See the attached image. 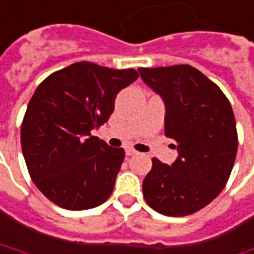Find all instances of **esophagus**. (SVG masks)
<instances>
[{"label": "esophagus", "instance_id": "34e87169", "mask_svg": "<svg viewBox=\"0 0 254 254\" xmlns=\"http://www.w3.org/2000/svg\"><path fill=\"white\" fill-rule=\"evenodd\" d=\"M135 154H137V152H136L135 149H127V156H135Z\"/></svg>", "mask_w": 254, "mask_h": 254}]
</instances>
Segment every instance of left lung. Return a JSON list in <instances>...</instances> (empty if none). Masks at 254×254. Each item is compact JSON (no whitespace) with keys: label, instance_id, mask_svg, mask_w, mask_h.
Here are the masks:
<instances>
[{"label":"left lung","instance_id":"obj_1","mask_svg":"<svg viewBox=\"0 0 254 254\" xmlns=\"http://www.w3.org/2000/svg\"><path fill=\"white\" fill-rule=\"evenodd\" d=\"M139 73L162 95L164 133L179 150L171 166L152 159L143 197L163 215L194 214L219 195L233 169L238 130L231 102L214 81L188 64L140 67Z\"/></svg>","mask_w":254,"mask_h":254}]
</instances>
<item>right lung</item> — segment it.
<instances>
[{
  "label": "right lung",
  "mask_w": 254,
  "mask_h": 254,
  "mask_svg": "<svg viewBox=\"0 0 254 254\" xmlns=\"http://www.w3.org/2000/svg\"><path fill=\"white\" fill-rule=\"evenodd\" d=\"M137 77L135 68L78 62L38 85L21 125V144L31 179L53 204L81 211L110 198L125 150L91 130L110 119L117 94Z\"/></svg>",
  "instance_id": "1"
}]
</instances>
